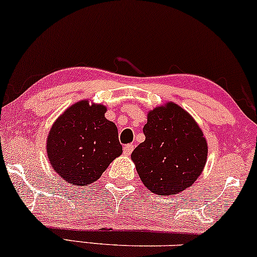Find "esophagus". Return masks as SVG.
Segmentation results:
<instances>
[{"mask_svg": "<svg viewBox=\"0 0 257 257\" xmlns=\"http://www.w3.org/2000/svg\"><path fill=\"white\" fill-rule=\"evenodd\" d=\"M133 151H134V145L133 144H128L123 147V153H124L125 155H131Z\"/></svg>", "mask_w": 257, "mask_h": 257, "instance_id": "34e87169", "label": "esophagus"}]
</instances>
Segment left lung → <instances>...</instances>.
Returning <instances> with one entry per match:
<instances>
[{"label": "left lung", "mask_w": 257, "mask_h": 257, "mask_svg": "<svg viewBox=\"0 0 257 257\" xmlns=\"http://www.w3.org/2000/svg\"><path fill=\"white\" fill-rule=\"evenodd\" d=\"M146 140L132 153L142 183L149 191L171 196L190 187L207 158V145L196 121L179 105L167 103L148 113Z\"/></svg>", "instance_id": "8db88e82"}]
</instances>
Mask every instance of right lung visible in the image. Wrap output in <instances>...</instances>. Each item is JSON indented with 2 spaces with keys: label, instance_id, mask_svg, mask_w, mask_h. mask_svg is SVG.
I'll return each instance as SVG.
<instances>
[{
  "label": "right lung",
  "instance_id": "obj_1",
  "mask_svg": "<svg viewBox=\"0 0 257 257\" xmlns=\"http://www.w3.org/2000/svg\"><path fill=\"white\" fill-rule=\"evenodd\" d=\"M105 111V106L82 100L70 106L51 128L48 159L67 183L90 185L122 154L117 126L104 117Z\"/></svg>",
  "mask_w": 257,
  "mask_h": 257
}]
</instances>
